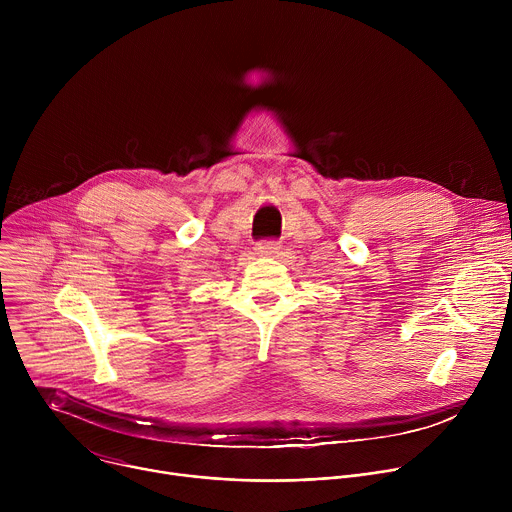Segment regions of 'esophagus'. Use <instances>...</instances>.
<instances>
[{"label": "esophagus", "mask_w": 512, "mask_h": 512, "mask_svg": "<svg viewBox=\"0 0 512 512\" xmlns=\"http://www.w3.org/2000/svg\"><path fill=\"white\" fill-rule=\"evenodd\" d=\"M257 255H263V257H271L279 251V241L275 239H265V241H259L257 247H255Z\"/></svg>", "instance_id": "esophagus-1"}]
</instances>
